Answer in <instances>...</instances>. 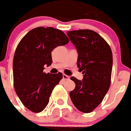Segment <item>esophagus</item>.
<instances>
[{"label":"esophagus","instance_id":"1","mask_svg":"<svg viewBox=\"0 0 131 131\" xmlns=\"http://www.w3.org/2000/svg\"><path fill=\"white\" fill-rule=\"evenodd\" d=\"M62 77H63V79H64V80H69V79H70L69 76L66 75V74H63V75H62Z\"/></svg>","mask_w":131,"mask_h":131}]
</instances>
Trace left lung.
<instances>
[{
    "label": "left lung",
    "mask_w": 131,
    "mask_h": 131,
    "mask_svg": "<svg viewBox=\"0 0 131 131\" xmlns=\"http://www.w3.org/2000/svg\"><path fill=\"white\" fill-rule=\"evenodd\" d=\"M67 35L77 50V64L83 74L82 81L71 78L75 89L70 92V97L80 111L91 113L101 104L109 89L113 68L111 49L93 30L68 31Z\"/></svg>",
    "instance_id": "8db88e82"
}]
</instances>
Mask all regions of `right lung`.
Here are the masks:
<instances>
[{
    "mask_svg": "<svg viewBox=\"0 0 131 131\" xmlns=\"http://www.w3.org/2000/svg\"><path fill=\"white\" fill-rule=\"evenodd\" d=\"M69 42L62 30L40 26L30 30L18 43L13 59L14 87L22 103L31 111L40 113L46 108L52 90L62 79L61 72H44V66L52 62L54 48Z\"/></svg>",
    "mask_w": 131,
    "mask_h": 131,
    "instance_id": "add662e5",
    "label": "right lung"
}]
</instances>
